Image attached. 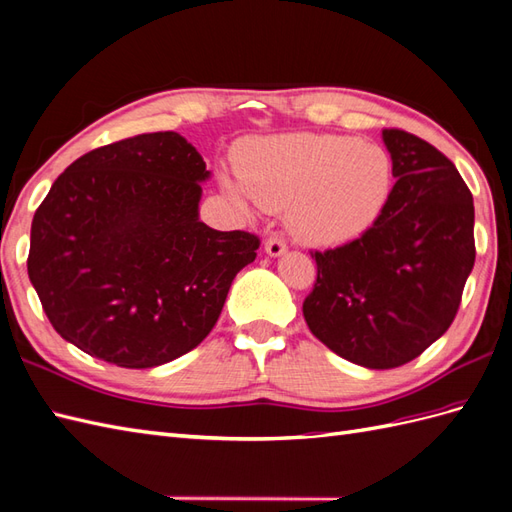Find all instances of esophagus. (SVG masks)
Instances as JSON below:
<instances>
[{"label":"esophagus","instance_id":"1","mask_svg":"<svg viewBox=\"0 0 512 512\" xmlns=\"http://www.w3.org/2000/svg\"><path fill=\"white\" fill-rule=\"evenodd\" d=\"M286 249H289V245H286L282 236H269L267 243H265V252L269 256H282Z\"/></svg>","mask_w":512,"mask_h":512}]
</instances>
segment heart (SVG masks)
I'll return each instance as SVG.
<instances>
[{"label":"heart","instance_id":"b5f03b06","mask_svg":"<svg viewBox=\"0 0 512 512\" xmlns=\"http://www.w3.org/2000/svg\"><path fill=\"white\" fill-rule=\"evenodd\" d=\"M239 176L223 178L241 206L282 210L310 245H339L378 219L391 191V158L352 136L289 134L256 141L239 154Z\"/></svg>","mask_w":512,"mask_h":512}]
</instances>
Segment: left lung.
Wrapping results in <instances>:
<instances>
[{
    "label": "left lung",
    "mask_w": 512,
    "mask_h": 512,
    "mask_svg": "<svg viewBox=\"0 0 512 512\" xmlns=\"http://www.w3.org/2000/svg\"><path fill=\"white\" fill-rule=\"evenodd\" d=\"M382 139L397 178L382 213L358 239L315 252L302 306L323 345L369 369L406 365L445 334L476 260L473 197L454 162L404 130Z\"/></svg>",
    "instance_id": "1"
}]
</instances>
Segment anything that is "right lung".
<instances>
[{
  "instance_id": "add662e5",
  "label": "right lung",
  "mask_w": 512,
  "mask_h": 512,
  "mask_svg": "<svg viewBox=\"0 0 512 512\" xmlns=\"http://www.w3.org/2000/svg\"><path fill=\"white\" fill-rule=\"evenodd\" d=\"M210 173L178 132L97 147L36 208L28 276L62 339L126 369L202 343L260 239L199 221Z\"/></svg>"
}]
</instances>
